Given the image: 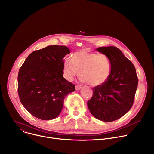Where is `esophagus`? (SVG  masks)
<instances>
[{
    "label": "esophagus",
    "instance_id": "34e87169",
    "mask_svg": "<svg viewBox=\"0 0 154 154\" xmlns=\"http://www.w3.org/2000/svg\"><path fill=\"white\" fill-rule=\"evenodd\" d=\"M81 88H82L81 86H79V85H76V86H75V90L79 91V90H80Z\"/></svg>",
    "mask_w": 154,
    "mask_h": 154
}]
</instances>
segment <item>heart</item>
<instances>
[{
  "label": "heart",
  "instance_id": "b5f03b06",
  "mask_svg": "<svg viewBox=\"0 0 154 154\" xmlns=\"http://www.w3.org/2000/svg\"><path fill=\"white\" fill-rule=\"evenodd\" d=\"M80 71V80L92 86L103 85L109 78L112 71V63L103 54L80 51L74 52L71 60L63 62V72L65 79L72 81Z\"/></svg>",
  "mask_w": 154,
  "mask_h": 154
}]
</instances>
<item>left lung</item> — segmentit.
Wrapping results in <instances>:
<instances>
[{"label": "left lung", "mask_w": 154, "mask_h": 154, "mask_svg": "<svg viewBox=\"0 0 154 154\" xmlns=\"http://www.w3.org/2000/svg\"><path fill=\"white\" fill-rule=\"evenodd\" d=\"M96 51L111 60L112 71L105 83L93 88L87 105L96 119L112 122L125 115L132 106L138 80L134 65L115 46L100 47Z\"/></svg>", "instance_id": "8db88e82"}]
</instances>
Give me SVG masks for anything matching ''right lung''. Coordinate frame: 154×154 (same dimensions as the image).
Listing matches in <instances>:
<instances>
[{"label": "right lung", "mask_w": 154, "mask_h": 154, "mask_svg": "<svg viewBox=\"0 0 154 154\" xmlns=\"http://www.w3.org/2000/svg\"><path fill=\"white\" fill-rule=\"evenodd\" d=\"M70 53L64 46H49L32 52L17 77L20 101L27 110L42 120L57 118L64 99L75 91V85L63 77V58Z\"/></svg>", "instance_id": "add662e5"}]
</instances>
